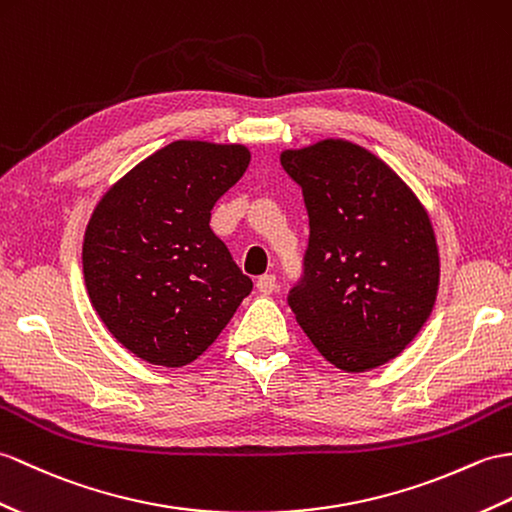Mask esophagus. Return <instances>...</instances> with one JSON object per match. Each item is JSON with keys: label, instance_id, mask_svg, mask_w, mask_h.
Masks as SVG:
<instances>
[{"label": "esophagus", "instance_id": "esophagus-1", "mask_svg": "<svg viewBox=\"0 0 512 512\" xmlns=\"http://www.w3.org/2000/svg\"><path fill=\"white\" fill-rule=\"evenodd\" d=\"M275 288H277V277H275V275H261V277L257 279V290H259L261 294L275 292Z\"/></svg>", "mask_w": 512, "mask_h": 512}]
</instances>
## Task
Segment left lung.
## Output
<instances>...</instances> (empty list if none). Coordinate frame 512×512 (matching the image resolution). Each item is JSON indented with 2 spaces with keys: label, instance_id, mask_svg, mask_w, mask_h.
I'll return each mask as SVG.
<instances>
[{
  "label": "left lung",
  "instance_id": "8db88e82",
  "mask_svg": "<svg viewBox=\"0 0 512 512\" xmlns=\"http://www.w3.org/2000/svg\"><path fill=\"white\" fill-rule=\"evenodd\" d=\"M301 187L310 240L288 305L325 358L349 373L382 366L430 316L438 251L406 183L368 150L320 141L281 154Z\"/></svg>",
  "mask_w": 512,
  "mask_h": 512
}]
</instances>
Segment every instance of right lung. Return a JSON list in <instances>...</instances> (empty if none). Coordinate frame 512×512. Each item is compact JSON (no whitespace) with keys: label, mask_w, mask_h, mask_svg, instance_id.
<instances>
[{"label":"right lung","mask_w":512,"mask_h":512,"mask_svg":"<svg viewBox=\"0 0 512 512\" xmlns=\"http://www.w3.org/2000/svg\"><path fill=\"white\" fill-rule=\"evenodd\" d=\"M251 161L244 146L174 141L98 202L82 244L89 299L137 358L185 366L207 351L253 290L211 209Z\"/></svg>","instance_id":"obj_1"}]
</instances>
